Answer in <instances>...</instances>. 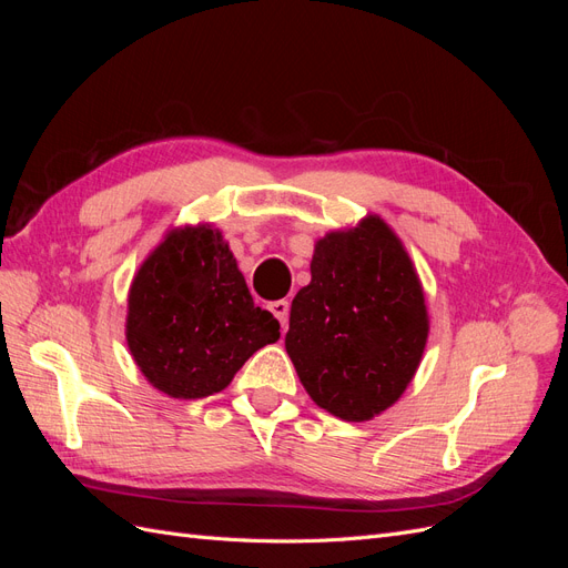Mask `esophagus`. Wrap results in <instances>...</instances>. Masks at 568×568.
Returning <instances> with one entry per match:
<instances>
[{"mask_svg":"<svg viewBox=\"0 0 568 568\" xmlns=\"http://www.w3.org/2000/svg\"><path fill=\"white\" fill-rule=\"evenodd\" d=\"M270 311H272L274 317L280 320L282 329L286 332V326H288V301H274V303H270Z\"/></svg>","mask_w":568,"mask_h":568,"instance_id":"34e87169","label":"esophagus"}]
</instances>
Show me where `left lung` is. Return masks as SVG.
I'll list each match as a JSON object with an SVG mask.
<instances>
[{"label":"left lung","instance_id":"obj_1","mask_svg":"<svg viewBox=\"0 0 568 568\" xmlns=\"http://www.w3.org/2000/svg\"><path fill=\"white\" fill-rule=\"evenodd\" d=\"M311 274L291 303L286 353L322 409L367 422L422 363L428 313L417 270L386 222L367 215L320 239Z\"/></svg>","mask_w":568,"mask_h":568}]
</instances>
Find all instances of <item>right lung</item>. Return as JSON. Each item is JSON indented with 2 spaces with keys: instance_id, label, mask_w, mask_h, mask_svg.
<instances>
[{
  "instance_id": "right-lung-1",
  "label": "right lung",
  "mask_w": 568,
  "mask_h": 568,
  "mask_svg": "<svg viewBox=\"0 0 568 568\" xmlns=\"http://www.w3.org/2000/svg\"><path fill=\"white\" fill-rule=\"evenodd\" d=\"M125 336L153 388L196 400L227 388L280 322L255 307L222 232L196 225L170 230L136 270Z\"/></svg>"
}]
</instances>
